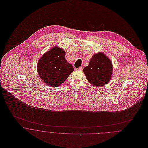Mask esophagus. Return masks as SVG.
Wrapping results in <instances>:
<instances>
[{
    "instance_id": "obj_1",
    "label": "esophagus",
    "mask_w": 148,
    "mask_h": 148,
    "mask_svg": "<svg viewBox=\"0 0 148 148\" xmlns=\"http://www.w3.org/2000/svg\"><path fill=\"white\" fill-rule=\"evenodd\" d=\"M83 66H80L79 68H77V71H81L83 70Z\"/></svg>"
}]
</instances>
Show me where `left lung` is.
<instances>
[{
  "mask_svg": "<svg viewBox=\"0 0 148 148\" xmlns=\"http://www.w3.org/2000/svg\"><path fill=\"white\" fill-rule=\"evenodd\" d=\"M88 82L95 86L108 84L113 73V65L110 60L103 53L94 54L88 66L83 69Z\"/></svg>",
  "mask_w": 148,
  "mask_h": 148,
  "instance_id": "obj_1",
  "label": "left lung"
}]
</instances>
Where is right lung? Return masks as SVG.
<instances>
[{"label": "right lung", "instance_id": "obj_1", "mask_svg": "<svg viewBox=\"0 0 148 148\" xmlns=\"http://www.w3.org/2000/svg\"><path fill=\"white\" fill-rule=\"evenodd\" d=\"M65 54L63 49L56 46L47 51L39 59L37 65L38 74L48 86H59L74 71L73 65L65 59Z\"/></svg>", "mask_w": 148, "mask_h": 148}]
</instances>
